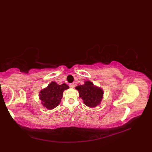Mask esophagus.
I'll return each mask as SVG.
<instances>
[{"mask_svg":"<svg viewBox=\"0 0 152 152\" xmlns=\"http://www.w3.org/2000/svg\"><path fill=\"white\" fill-rule=\"evenodd\" d=\"M69 87H71V88H74V87H75V84H74V83H71V84H69Z\"/></svg>","mask_w":152,"mask_h":152,"instance_id":"34e87169","label":"esophagus"}]
</instances>
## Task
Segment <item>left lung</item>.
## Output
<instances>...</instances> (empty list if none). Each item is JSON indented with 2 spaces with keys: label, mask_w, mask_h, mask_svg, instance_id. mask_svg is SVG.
Segmentation results:
<instances>
[{
  "label": "left lung",
  "mask_w": 152,
  "mask_h": 152,
  "mask_svg": "<svg viewBox=\"0 0 152 152\" xmlns=\"http://www.w3.org/2000/svg\"><path fill=\"white\" fill-rule=\"evenodd\" d=\"M77 90L84 104L90 108H95L99 105L103 97V89L95 86L91 81H86L83 85L77 86L75 88Z\"/></svg>",
  "instance_id": "1"
}]
</instances>
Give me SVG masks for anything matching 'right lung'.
I'll return each mask as SVG.
<instances>
[{
	"label": "right lung",
	"mask_w": 152,
	"mask_h": 152,
	"mask_svg": "<svg viewBox=\"0 0 152 152\" xmlns=\"http://www.w3.org/2000/svg\"><path fill=\"white\" fill-rule=\"evenodd\" d=\"M68 89L69 86L65 83L59 85L52 81L47 87L39 92V97L41 104L47 110L55 108L60 103L64 91Z\"/></svg>",
	"instance_id": "obj_1"
}]
</instances>
